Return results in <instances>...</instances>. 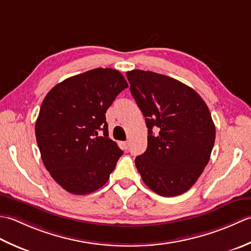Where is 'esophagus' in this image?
Masks as SVG:
<instances>
[{
  "label": "esophagus",
  "instance_id": "1",
  "mask_svg": "<svg viewBox=\"0 0 251 251\" xmlns=\"http://www.w3.org/2000/svg\"><path fill=\"white\" fill-rule=\"evenodd\" d=\"M121 144H122V147H124L125 148V150L126 151L127 150V148H129V141H126V142H122L121 143Z\"/></svg>",
  "mask_w": 251,
  "mask_h": 251
}]
</instances>
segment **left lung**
<instances>
[{"label": "left lung", "mask_w": 251, "mask_h": 251, "mask_svg": "<svg viewBox=\"0 0 251 251\" xmlns=\"http://www.w3.org/2000/svg\"><path fill=\"white\" fill-rule=\"evenodd\" d=\"M126 78L148 127L146 151L135 158L137 171L158 195H181L210 159L216 126L208 106L196 91L170 76L136 69Z\"/></svg>", "instance_id": "1"}]
</instances>
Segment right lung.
<instances>
[{"label":"right lung","mask_w":251,"mask_h":251,"mask_svg":"<svg viewBox=\"0 0 251 251\" xmlns=\"http://www.w3.org/2000/svg\"><path fill=\"white\" fill-rule=\"evenodd\" d=\"M126 88L118 70L96 68L64 80L45 96L35 137L45 168L64 190L85 195L108 181L124 151L108 137L105 114Z\"/></svg>","instance_id":"1"}]
</instances>
